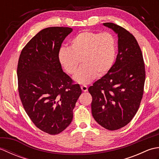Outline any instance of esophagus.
Returning a JSON list of instances; mask_svg holds the SVG:
<instances>
[{
  "label": "esophagus",
  "mask_w": 159,
  "mask_h": 159,
  "mask_svg": "<svg viewBox=\"0 0 159 159\" xmlns=\"http://www.w3.org/2000/svg\"><path fill=\"white\" fill-rule=\"evenodd\" d=\"M80 88H81L82 91L84 92H87V90H88V88H87V87L86 85H82L81 87H80Z\"/></svg>",
  "instance_id": "esophagus-1"
}]
</instances>
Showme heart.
<instances>
[{
  "label": "heart",
  "instance_id": "b5f03b06",
  "mask_svg": "<svg viewBox=\"0 0 159 159\" xmlns=\"http://www.w3.org/2000/svg\"><path fill=\"white\" fill-rule=\"evenodd\" d=\"M58 57L69 74L76 72L80 61L82 66L74 79L80 84H88L97 75L102 76L112 68L116 57V40L109 32L85 31L71 40L70 48L62 47Z\"/></svg>",
  "mask_w": 159,
  "mask_h": 159
}]
</instances>
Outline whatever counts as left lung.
Masks as SVG:
<instances>
[{
    "label": "left lung",
    "instance_id": "8db88e82",
    "mask_svg": "<svg viewBox=\"0 0 159 159\" xmlns=\"http://www.w3.org/2000/svg\"><path fill=\"white\" fill-rule=\"evenodd\" d=\"M118 37L116 62L105 75L88 89L92 96V116L100 126L116 130L135 116L143 94L146 71L135 38L121 26L103 23Z\"/></svg>",
    "mask_w": 159,
    "mask_h": 159
}]
</instances>
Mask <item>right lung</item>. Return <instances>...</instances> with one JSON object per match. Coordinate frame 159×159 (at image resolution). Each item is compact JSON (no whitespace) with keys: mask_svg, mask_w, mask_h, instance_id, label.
<instances>
[{"mask_svg":"<svg viewBox=\"0 0 159 159\" xmlns=\"http://www.w3.org/2000/svg\"><path fill=\"white\" fill-rule=\"evenodd\" d=\"M69 27L40 31L22 50L17 68L18 92L26 113L39 129L61 133L72 122L73 109L82 90L63 72L59 51Z\"/></svg>","mask_w":159,"mask_h":159,"instance_id":"right-lung-1","label":"right lung"}]
</instances>
